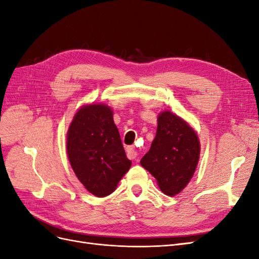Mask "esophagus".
Segmentation results:
<instances>
[{
	"mask_svg": "<svg viewBox=\"0 0 259 259\" xmlns=\"http://www.w3.org/2000/svg\"><path fill=\"white\" fill-rule=\"evenodd\" d=\"M126 153H127V156L130 160H134L136 159L137 156V151H136V148L135 147H127L126 148Z\"/></svg>",
	"mask_w": 259,
	"mask_h": 259,
	"instance_id": "esophagus-1",
	"label": "esophagus"
}]
</instances>
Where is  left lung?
Returning <instances> with one entry per match:
<instances>
[{
    "label": "left lung",
    "mask_w": 259,
    "mask_h": 259,
    "mask_svg": "<svg viewBox=\"0 0 259 259\" xmlns=\"http://www.w3.org/2000/svg\"><path fill=\"white\" fill-rule=\"evenodd\" d=\"M200 156V142L183 119L169 111L158 117V128L149 151L140 160L167 195H175L190 182Z\"/></svg>",
    "instance_id": "left-lung-1"
}]
</instances>
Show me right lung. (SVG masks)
Segmentation results:
<instances>
[{"mask_svg":"<svg viewBox=\"0 0 259 259\" xmlns=\"http://www.w3.org/2000/svg\"><path fill=\"white\" fill-rule=\"evenodd\" d=\"M70 164L86 190L104 198L111 194L131 167L113 122L105 105L82 107L73 117L67 137Z\"/></svg>","mask_w":259,"mask_h":259,"instance_id":"obj_1","label":"right lung"}]
</instances>
